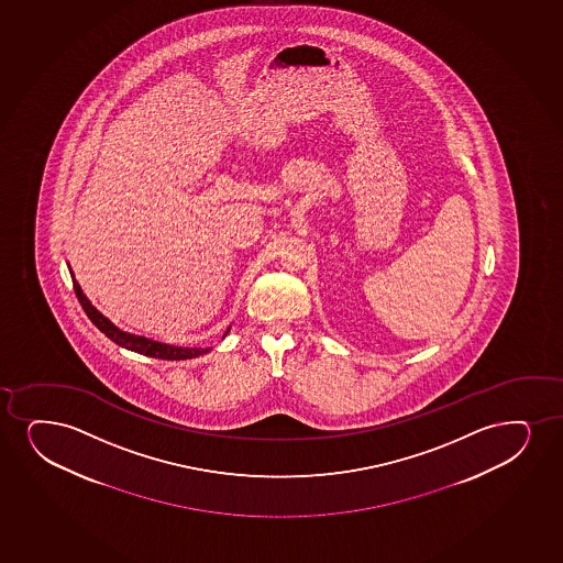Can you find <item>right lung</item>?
I'll return each instance as SVG.
<instances>
[{"instance_id":"1","label":"right lung","mask_w":563,"mask_h":563,"mask_svg":"<svg viewBox=\"0 0 563 563\" xmlns=\"http://www.w3.org/2000/svg\"><path fill=\"white\" fill-rule=\"evenodd\" d=\"M71 280H74V290H76L77 299H79V303L84 307V311L87 312V317L91 319L92 324L100 332L106 333L113 343L121 345V347L134 351V353L153 356V358H161V361H186V358H195L199 354L207 353V349L173 347V345H165V343H159V341L147 340V338H142V335L121 332L119 328L111 324L110 320L106 319L102 312H98L91 306V301L85 296L81 286L77 285L74 275H71Z\"/></svg>"}]
</instances>
